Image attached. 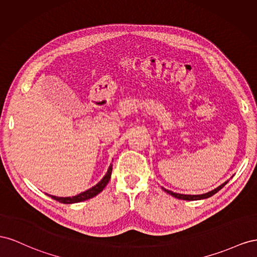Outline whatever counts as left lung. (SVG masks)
<instances>
[{
    "label": "left lung",
    "instance_id": "left-lung-1",
    "mask_svg": "<svg viewBox=\"0 0 257 257\" xmlns=\"http://www.w3.org/2000/svg\"><path fill=\"white\" fill-rule=\"evenodd\" d=\"M227 183H228V181H226L225 183H223L222 185H219L218 187L214 188L213 190H211V192L206 193V194H202V195H183V194L173 193V192H171V190L166 189L164 187H161V188H163V190H165L167 194H169V195H171V196H173L175 198H178V199H182V200H200V199H206V198H209L211 196H213L214 194H216L218 192L219 189H222L227 184Z\"/></svg>",
    "mask_w": 257,
    "mask_h": 257
}]
</instances>
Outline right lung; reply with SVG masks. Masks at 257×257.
I'll return each instance as SVG.
<instances>
[{
  "mask_svg": "<svg viewBox=\"0 0 257 257\" xmlns=\"http://www.w3.org/2000/svg\"><path fill=\"white\" fill-rule=\"evenodd\" d=\"M111 174H112V165L108 167L106 174L104 175L103 179H102L98 183V184H96L89 189L85 190V192H83V193H80V194H78L76 196H73V197H56V196H51V195H48V196H50L53 199H55L57 201H59L61 203H67V204L88 200V199H90V198L97 196L99 193H101L102 190H103V188L107 185L109 179H111Z\"/></svg>",
  "mask_w": 257,
  "mask_h": 257,
  "instance_id": "1",
  "label": "right lung"
}]
</instances>
